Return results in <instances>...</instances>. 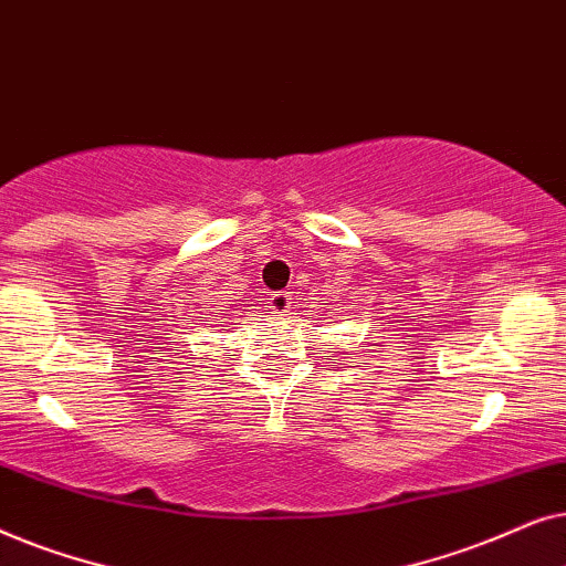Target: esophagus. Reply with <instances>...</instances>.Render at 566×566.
<instances>
[{"instance_id":"34e87169","label":"esophagus","mask_w":566,"mask_h":566,"mask_svg":"<svg viewBox=\"0 0 566 566\" xmlns=\"http://www.w3.org/2000/svg\"><path fill=\"white\" fill-rule=\"evenodd\" d=\"M270 308H273L275 314H285V312H291V293H285V291H277V293H273V296H270Z\"/></svg>"}]
</instances>
